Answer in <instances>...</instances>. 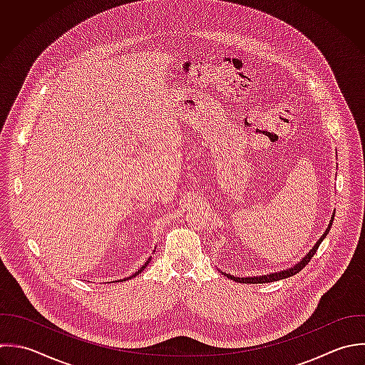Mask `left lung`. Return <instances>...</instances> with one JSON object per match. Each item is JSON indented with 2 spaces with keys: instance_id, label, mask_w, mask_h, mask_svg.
Wrapping results in <instances>:
<instances>
[{
  "instance_id": "1",
  "label": "left lung",
  "mask_w": 365,
  "mask_h": 365,
  "mask_svg": "<svg viewBox=\"0 0 365 365\" xmlns=\"http://www.w3.org/2000/svg\"><path fill=\"white\" fill-rule=\"evenodd\" d=\"M334 215H336V210H334V213H333V217H331V220H330V225H329V227H327V230L324 232V235L319 239V242L314 245V247L306 255V257H303L296 266H293V267H290V269H287V270H282V272H276V273H272V274H264V276H256V277H235V276H232V274H226V273H223L226 277H229V279H232L233 282H237V283H246V284H262V283H270V282H277V280H283V279H287V277H292V276H294V274H297L299 272H302L304 267H306V264H309V262L312 260V257L316 255V252H317V249H319V246L322 245V242L324 240V237L329 235V232H330V229H331V225H333V220H334Z\"/></svg>"
}]
</instances>
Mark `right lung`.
I'll use <instances>...</instances> for the list:
<instances>
[{"mask_svg": "<svg viewBox=\"0 0 365 365\" xmlns=\"http://www.w3.org/2000/svg\"><path fill=\"white\" fill-rule=\"evenodd\" d=\"M153 252H155V250H153ZM149 262H150V257H149V259H148V262H146V263H145V264H143V266H142V267H140V269H139V270H138V272H135V273H133V274H132V276H130V277H126V279H123V280H129V279H133V277H135V276H138V274H139V273H142V272H143V270H145V267H146V266H148V264H149ZM123 280H118V282H123Z\"/></svg>", "mask_w": 365, "mask_h": 365, "instance_id": "obj_1", "label": "right lung"}]
</instances>
